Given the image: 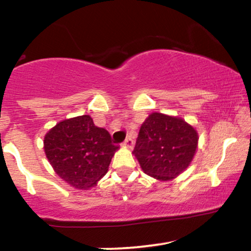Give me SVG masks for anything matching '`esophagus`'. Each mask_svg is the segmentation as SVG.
<instances>
[{
  "mask_svg": "<svg viewBox=\"0 0 251 251\" xmlns=\"http://www.w3.org/2000/svg\"><path fill=\"white\" fill-rule=\"evenodd\" d=\"M124 146H126L127 149H132L133 148V140H132L131 137H127L124 142Z\"/></svg>",
  "mask_w": 251,
  "mask_h": 251,
  "instance_id": "obj_1",
  "label": "esophagus"
}]
</instances>
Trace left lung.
Returning <instances> with one entry per match:
<instances>
[{
  "label": "left lung",
  "mask_w": 251,
  "mask_h": 251,
  "mask_svg": "<svg viewBox=\"0 0 251 251\" xmlns=\"http://www.w3.org/2000/svg\"><path fill=\"white\" fill-rule=\"evenodd\" d=\"M197 144V131L185 120L152 113L140 127L133 154L146 175L170 180L190 165Z\"/></svg>",
  "instance_id": "1"
}]
</instances>
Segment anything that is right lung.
<instances>
[{"mask_svg":"<svg viewBox=\"0 0 251 251\" xmlns=\"http://www.w3.org/2000/svg\"><path fill=\"white\" fill-rule=\"evenodd\" d=\"M45 153L61 179L79 190H87L107 172L118 146L105 128L89 116L66 119L45 135Z\"/></svg>","mask_w":251,"mask_h":251,"instance_id":"add662e5","label":"right lung"}]
</instances>
